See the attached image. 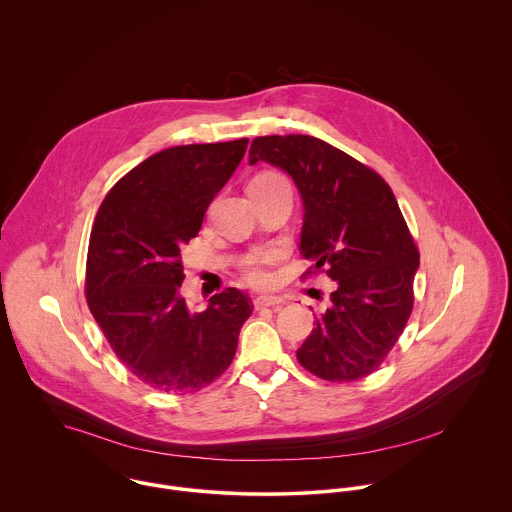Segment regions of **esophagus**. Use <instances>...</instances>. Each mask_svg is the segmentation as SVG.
Returning <instances> with one entry per match:
<instances>
[{
    "mask_svg": "<svg viewBox=\"0 0 512 512\" xmlns=\"http://www.w3.org/2000/svg\"><path fill=\"white\" fill-rule=\"evenodd\" d=\"M286 301L282 297H272V295H260L254 299V307L256 309H266V307H272V309H282Z\"/></svg>",
    "mask_w": 512,
    "mask_h": 512,
    "instance_id": "34e87169",
    "label": "esophagus"
}]
</instances>
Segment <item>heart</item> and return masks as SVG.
Segmentation results:
<instances>
[{"label":"heart","instance_id":"obj_1","mask_svg":"<svg viewBox=\"0 0 512 512\" xmlns=\"http://www.w3.org/2000/svg\"><path fill=\"white\" fill-rule=\"evenodd\" d=\"M274 179H282L280 175L276 173H262L258 175L254 181L256 183H262V181H274ZM278 258V254L274 250H264V252H256L252 256H248L244 260V276L250 284L254 286H266L270 284L272 276L268 272V266Z\"/></svg>","mask_w":512,"mask_h":512}]
</instances>
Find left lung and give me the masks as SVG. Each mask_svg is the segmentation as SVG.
<instances>
[{
	"label": "left lung",
	"mask_w": 512,
	"mask_h": 512,
	"mask_svg": "<svg viewBox=\"0 0 512 512\" xmlns=\"http://www.w3.org/2000/svg\"><path fill=\"white\" fill-rule=\"evenodd\" d=\"M248 161H266L292 177L303 201L299 250L335 282L329 307L297 349L299 365L329 382L365 378L406 327L420 266L392 189L313 136L254 138Z\"/></svg>",
	"instance_id": "obj_1"
}]
</instances>
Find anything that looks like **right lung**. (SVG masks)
<instances>
[{"mask_svg": "<svg viewBox=\"0 0 512 512\" xmlns=\"http://www.w3.org/2000/svg\"><path fill=\"white\" fill-rule=\"evenodd\" d=\"M248 140L153 153L102 201L86 258V301L112 351L134 376L189 394L230 366L252 301L236 288L201 313L181 297V246L197 236Z\"/></svg>", "mask_w": 512, "mask_h": 512, "instance_id": "obj_1", "label": "right lung"}]
</instances>
